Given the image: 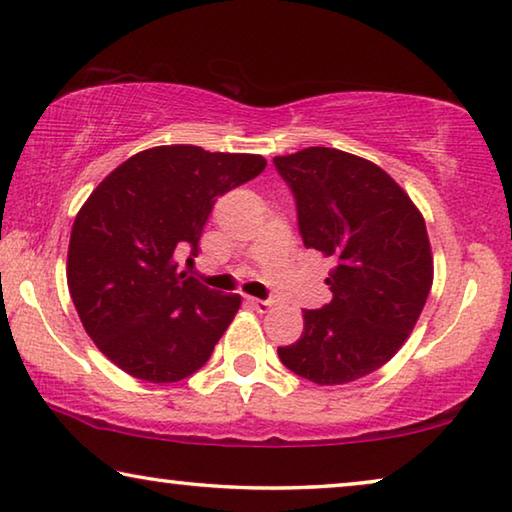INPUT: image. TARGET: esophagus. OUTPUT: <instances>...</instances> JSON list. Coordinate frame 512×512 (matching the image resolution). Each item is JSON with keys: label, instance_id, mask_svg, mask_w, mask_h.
<instances>
[{"label": "esophagus", "instance_id": "esophagus-1", "mask_svg": "<svg viewBox=\"0 0 512 512\" xmlns=\"http://www.w3.org/2000/svg\"><path fill=\"white\" fill-rule=\"evenodd\" d=\"M248 305L253 307L255 311H259V314H266V311L273 307V302L271 300H262V298H248Z\"/></svg>", "mask_w": 512, "mask_h": 512}]
</instances>
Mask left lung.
<instances>
[{
  "mask_svg": "<svg viewBox=\"0 0 512 512\" xmlns=\"http://www.w3.org/2000/svg\"><path fill=\"white\" fill-rule=\"evenodd\" d=\"M273 164L302 244L336 264L332 300L305 309V332L277 354L314 384H348L391 361L418 323L433 282L427 225L384 169L352 153L309 146Z\"/></svg>",
  "mask_w": 512,
  "mask_h": 512,
  "instance_id": "left-lung-1",
  "label": "left lung"
}]
</instances>
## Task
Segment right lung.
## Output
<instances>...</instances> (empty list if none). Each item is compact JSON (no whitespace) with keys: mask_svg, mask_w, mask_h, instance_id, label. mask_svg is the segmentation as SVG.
<instances>
[{"mask_svg":"<svg viewBox=\"0 0 512 512\" xmlns=\"http://www.w3.org/2000/svg\"><path fill=\"white\" fill-rule=\"evenodd\" d=\"M262 155L155 146L106 176L76 214L67 287L97 348L128 375L173 384L212 357L241 305L178 268L198 253L216 198L264 171Z\"/></svg>","mask_w":512,"mask_h":512,"instance_id":"right-lung-1","label":"right lung"}]
</instances>
